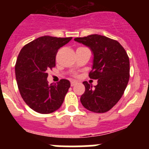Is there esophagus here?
Instances as JSON below:
<instances>
[{
	"label": "esophagus",
	"instance_id": "1",
	"mask_svg": "<svg viewBox=\"0 0 149 149\" xmlns=\"http://www.w3.org/2000/svg\"><path fill=\"white\" fill-rule=\"evenodd\" d=\"M76 84H77V82H76V81H71V86H74Z\"/></svg>",
	"mask_w": 149,
	"mask_h": 149
}]
</instances>
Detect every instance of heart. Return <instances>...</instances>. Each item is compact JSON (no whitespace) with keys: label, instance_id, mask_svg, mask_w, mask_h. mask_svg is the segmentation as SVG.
Returning <instances> with one entry per match:
<instances>
[{"label":"heart","instance_id":"heart-1","mask_svg":"<svg viewBox=\"0 0 149 149\" xmlns=\"http://www.w3.org/2000/svg\"><path fill=\"white\" fill-rule=\"evenodd\" d=\"M74 75H76V74H74Z\"/></svg>","mask_w":149,"mask_h":149}]
</instances>
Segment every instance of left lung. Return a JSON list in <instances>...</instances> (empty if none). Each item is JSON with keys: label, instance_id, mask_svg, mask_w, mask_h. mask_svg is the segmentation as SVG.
I'll use <instances>...</instances> for the list:
<instances>
[{"label": "left lung", "instance_id": "left-lung-1", "mask_svg": "<svg viewBox=\"0 0 149 149\" xmlns=\"http://www.w3.org/2000/svg\"><path fill=\"white\" fill-rule=\"evenodd\" d=\"M74 41L91 48L94 54L91 79L98 80L93 87L87 81L83 84L85 92L81 97L83 106L94 113H105L120 100L130 77V61L125 48L116 40L93 34L75 38Z\"/></svg>", "mask_w": 149, "mask_h": 149}]
</instances>
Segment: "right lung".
I'll use <instances>...</instances> for the list:
<instances>
[{"label": "right lung", "mask_w": 149, "mask_h": 149, "mask_svg": "<svg viewBox=\"0 0 149 149\" xmlns=\"http://www.w3.org/2000/svg\"><path fill=\"white\" fill-rule=\"evenodd\" d=\"M72 37L44 36L24 46L18 54L15 71L21 96L34 111L48 114L58 110L70 87V82L61 79L56 84H48V69L55 67L59 48Z\"/></svg>", "instance_id": "add662e5"}]
</instances>
